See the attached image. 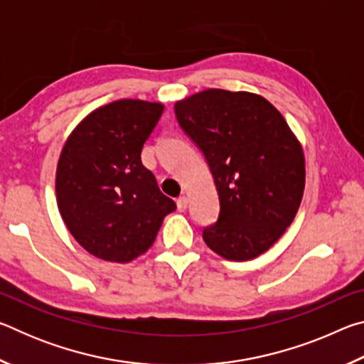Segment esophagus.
<instances>
[{
	"label": "esophagus",
	"mask_w": 364,
	"mask_h": 364,
	"mask_svg": "<svg viewBox=\"0 0 364 364\" xmlns=\"http://www.w3.org/2000/svg\"><path fill=\"white\" fill-rule=\"evenodd\" d=\"M176 207H178V210H180V212L186 210V208H188V197L186 196L178 197V199H176Z\"/></svg>",
	"instance_id": "1"
}]
</instances>
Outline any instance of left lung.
Instances as JSON below:
<instances>
[{
  "instance_id": "left-lung-1",
  "label": "left lung",
  "mask_w": 364,
  "mask_h": 364,
  "mask_svg": "<svg viewBox=\"0 0 364 364\" xmlns=\"http://www.w3.org/2000/svg\"><path fill=\"white\" fill-rule=\"evenodd\" d=\"M175 115L218 193V218L202 230L205 244L228 260L267 252L291 226L305 188L304 152L284 117L262 96L226 90L176 102Z\"/></svg>"
}]
</instances>
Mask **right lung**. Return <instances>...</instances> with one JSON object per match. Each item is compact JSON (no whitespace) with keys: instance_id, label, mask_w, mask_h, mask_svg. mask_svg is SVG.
Masks as SVG:
<instances>
[{"instance_id":"right-lung-1","label":"right lung","mask_w":364,"mask_h":364,"mask_svg":"<svg viewBox=\"0 0 364 364\" xmlns=\"http://www.w3.org/2000/svg\"><path fill=\"white\" fill-rule=\"evenodd\" d=\"M162 112L157 102H110L86 117L60 152L59 212L77 242L102 260L125 263L144 254L176 208L141 162Z\"/></svg>"}]
</instances>
